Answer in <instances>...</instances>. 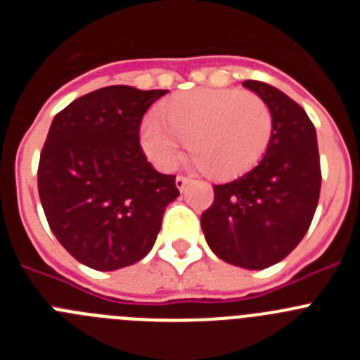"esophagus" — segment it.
<instances>
[{
    "label": "esophagus",
    "mask_w": 360,
    "mask_h": 360,
    "mask_svg": "<svg viewBox=\"0 0 360 360\" xmlns=\"http://www.w3.org/2000/svg\"><path fill=\"white\" fill-rule=\"evenodd\" d=\"M187 184H189V178H187V176H176V178H174V186H176V189L180 191V193L186 189Z\"/></svg>",
    "instance_id": "obj_1"
}]
</instances>
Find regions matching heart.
Here are the masks:
<instances>
[{"label":"heart","instance_id":"heart-1","mask_svg":"<svg viewBox=\"0 0 360 360\" xmlns=\"http://www.w3.org/2000/svg\"><path fill=\"white\" fill-rule=\"evenodd\" d=\"M165 117L142 120L141 144L153 164L174 169L186 142L200 169L229 178L263 157L272 136V113L259 95L236 90H196L173 98Z\"/></svg>","mask_w":360,"mask_h":360}]
</instances>
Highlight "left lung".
Returning <instances> with one entry per match:
<instances>
[{"instance_id": "8db88e82", "label": "left lung", "mask_w": 360, "mask_h": 360, "mask_svg": "<svg viewBox=\"0 0 360 360\" xmlns=\"http://www.w3.org/2000/svg\"><path fill=\"white\" fill-rule=\"evenodd\" d=\"M272 113L265 157L236 180L214 186V202L202 214L212 252L249 270L287 257L304 238L321 191L317 135L307 111L262 81H245Z\"/></svg>"}]
</instances>
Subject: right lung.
Segmentation results:
<instances>
[{
  "label": "right lung",
  "mask_w": 360,
  "mask_h": 360,
  "mask_svg": "<svg viewBox=\"0 0 360 360\" xmlns=\"http://www.w3.org/2000/svg\"><path fill=\"white\" fill-rule=\"evenodd\" d=\"M167 90L106 86L75 98L50 126L37 189L49 225L79 263L117 270L141 262L180 191L141 148V122Z\"/></svg>",
  "instance_id": "add662e5"
}]
</instances>
